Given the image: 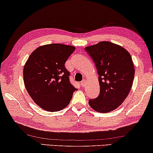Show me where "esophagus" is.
<instances>
[{"mask_svg":"<svg viewBox=\"0 0 153 153\" xmlns=\"http://www.w3.org/2000/svg\"><path fill=\"white\" fill-rule=\"evenodd\" d=\"M85 85H86V83H85V80H83L81 82V86H82V87H84Z\"/></svg>","mask_w":153,"mask_h":153,"instance_id":"34e87169","label":"esophagus"}]
</instances>
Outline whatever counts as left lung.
<instances>
[{"label":"left lung","instance_id":"obj_1","mask_svg":"<svg viewBox=\"0 0 153 153\" xmlns=\"http://www.w3.org/2000/svg\"><path fill=\"white\" fill-rule=\"evenodd\" d=\"M97 68L100 94L90 99L89 105L97 112L115 110L129 94L135 74L134 63L128 52L120 45L108 41L85 48Z\"/></svg>","mask_w":153,"mask_h":153}]
</instances>
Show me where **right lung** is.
Wrapping results in <instances>:
<instances>
[{"label":"right lung","mask_w":153,"mask_h":153,"mask_svg":"<svg viewBox=\"0 0 153 153\" xmlns=\"http://www.w3.org/2000/svg\"><path fill=\"white\" fill-rule=\"evenodd\" d=\"M71 45L53 43L42 45L29 57L24 67L25 88L37 105L57 112L69 105L77 89L69 81L65 64L74 52Z\"/></svg>","instance_id":"1"}]
</instances>
